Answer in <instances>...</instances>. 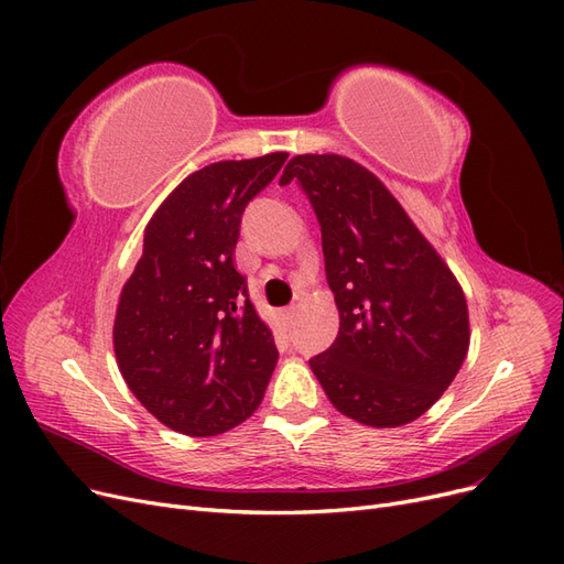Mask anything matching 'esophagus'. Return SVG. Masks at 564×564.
Listing matches in <instances>:
<instances>
[{
	"instance_id": "esophagus-1",
	"label": "esophagus",
	"mask_w": 564,
	"mask_h": 564,
	"mask_svg": "<svg viewBox=\"0 0 564 564\" xmlns=\"http://www.w3.org/2000/svg\"><path fill=\"white\" fill-rule=\"evenodd\" d=\"M282 317H284L286 324H292V322L296 319V308H294V305H292V308H286V311L282 313Z\"/></svg>"
}]
</instances>
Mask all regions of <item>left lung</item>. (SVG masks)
<instances>
[{
  "mask_svg": "<svg viewBox=\"0 0 564 564\" xmlns=\"http://www.w3.org/2000/svg\"><path fill=\"white\" fill-rule=\"evenodd\" d=\"M299 183L317 216L324 272L340 327L311 357L329 402L373 429L419 419L468 352V305L452 270L386 185L340 155H299L280 185Z\"/></svg>",
  "mask_w": 564,
  "mask_h": 564,
  "instance_id": "obj_1",
  "label": "left lung"
}]
</instances>
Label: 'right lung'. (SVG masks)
<instances>
[{
  "mask_svg": "<svg viewBox=\"0 0 564 564\" xmlns=\"http://www.w3.org/2000/svg\"><path fill=\"white\" fill-rule=\"evenodd\" d=\"M286 152L216 162L187 176L150 218L122 289L115 355L148 412L193 437L226 433L259 409L278 348L232 253L247 204Z\"/></svg>",
  "mask_w": 564,
  "mask_h": 564,
  "instance_id": "1",
  "label": "right lung"
}]
</instances>
